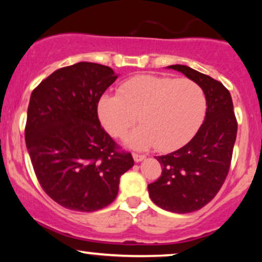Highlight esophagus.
Instances as JSON below:
<instances>
[{"mask_svg": "<svg viewBox=\"0 0 262 262\" xmlns=\"http://www.w3.org/2000/svg\"><path fill=\"white\" fill-rule=\"evenodd\" d=\"M145 158H146L145 155H141V154H137V152H133V159H134L135 162L143 161Z\"/></svg>", "mask_w": 262, "mask_h": 262, "instance_id": "obj_1", "label": "esophagus"}]
</instances>
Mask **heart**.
<instances>
[{"mask_svg":"<svg viewBox=\"0 0 262 262\" xmlns=\"http://www.w3.org/2000/svg\"><path fill=\"white\" fill-rule=\"evenodd\" d=\"M206 111V93L194 81L152 75L125 81L119 95L106 93L97 103L98 119L112 137H123L138 116L141 125L125 144L134 149L155 145L160 151L187 144L202 125Z\"/></svg>","mask_w":262,"mask_h":262,"instance_id":"b5f03b06","label":"heart"}]
</instances>
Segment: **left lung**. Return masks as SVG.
<instances>
[{
    "label": "left lung",
    "instance_id": "left-lung-1",
    "mask_svg": "<svg viewBox=\"0 0 262 262\" xmlns=\"http://www.w3.org/2000/svg\"><path fill=\"white\" fill-rule=\"evenodd\" d=\"M203 89L207 111L203 124L191 140L176 151L155 156L161 176L148 185L151 201L173 213H191L209 203L229 172L237 123L233 101L223 83L188 68L170 65Z\"/></svg>",
    "mask_w": 262,
    "mask_h": 262
}]
</instances>
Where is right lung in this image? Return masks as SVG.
Segmentation results:
<instances>
[{
    "label": "right lung",
    "mask_w": 262,
    "mask_h": 262,
    "mask_svg": "<svg viewBox=\"0 0 262 262\" xmlns=\"http://www.w3.org/2000/svg\"><path fill=\"white\" fill-rule=\"evenodd\" d=\"M117 77L108 66L82 61L54 71L32 92L27 149L45 193L68 209L93 212L112 203L119 179L134 165L97 116Z\"/></svg>",
    "instance_id": "1"
}]
</instances>
